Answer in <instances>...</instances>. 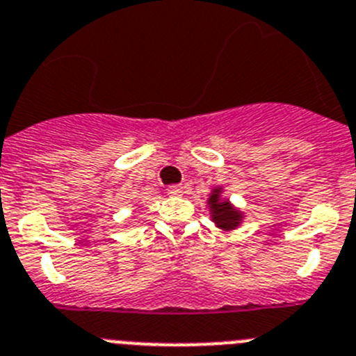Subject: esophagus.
<instances>
[{
	"label": "esophagus",
	"mask_w": 356,
	"mask_h": 356,
	"mask_svg": "<svg viewBox=\"0 0 356 356\" xmlns=\"http://www.w3.org/2000/svg\"><path fill=\"white\" fill-rule=\"evenodd\" d=\"M167 193L170 195V197H181V195L184 193V188H182L181 184L168 186V188H167Z\"/></svg>",
	"instance_id": "1"
}]
</instances>
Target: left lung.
Segmentation results:
<instances>
[{"label":"left lung","instance_id":"1","mask_svg":"<svg viewBox=\"0 0 356 356\" xmlns=\"http://www.w3.org/2000/svg\"><path fill=\"white\" fill-rule=\"evenodd\" d=\"M209 204H211L212 211V221L218 225L219 228H225V230H232V228L238 227L241 223V212L235 211L228 202L219 200V189H216L214 195L209 198Z\"/></svg>","mask_w":356,"mask_h":356}]
</instances>
